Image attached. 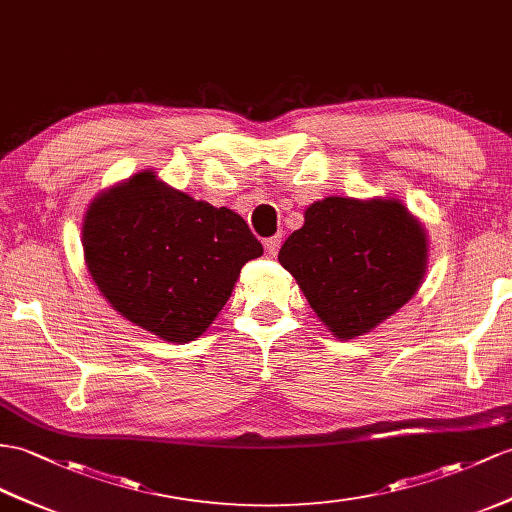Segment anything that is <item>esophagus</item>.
Listing matches in <instances>:
<instances>
[{
    "instance_id": "obj_1",
    "label": "esophagus",
    "mask_w": 512,
    "mask_h": 512,
    "mask_svg": "<svg viewBox=\"0 0 512 512\" xmlns=\"http://www.w3.org/2000/svg\"><path fill=\"white\" fill-rule=\"evenodd\" d=\"M280 241H282V236H280V234L271 236V239H267V241H265V249H267V254H269V256H276V254H278Z\"/></svg>"
}]
</instances>
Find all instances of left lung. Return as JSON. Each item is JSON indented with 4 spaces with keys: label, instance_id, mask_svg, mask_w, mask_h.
<instances>
[{
    "label": "left lung",
    "instance_id": "obj_1",
    "mask_svg": "<svg viewBox=\"0 0 512 512\" xmlns=\"http://www.w3.org/2000/svg\"><path fill=\"white\" fill-rule=\"evenodd\" d=\"M280 265L336 339H356L408 304L426 278L428 234L397 197L310 204Z\"/></svg>",
    "mask_w": 512,
    "mask_h": 512
}]
</instances>
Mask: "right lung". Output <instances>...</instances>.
I'll return each mask as SVG.
<instances>
[{
    "instance_id": "add662e5",
    "label": "right lung",
    "mask_w": 512,
    "mask_h": 512,
    "mask_svg": "<svg viewBox=\"0 0 512 512\" xmlns=\"http://www.w3.org/2000/svg\"><path fill=\"white\" fill-rule=\"evenodd\" d=\"M84 263L121 317L167 343L202 336L263 245L234 210L162 182L154 169L97 193L82 223Z\"/></svg>"
}]
</instances>
